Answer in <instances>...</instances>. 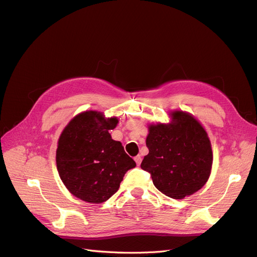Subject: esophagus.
I'll list each match as a JSON object with an SVG mask.
<instances>
[{
  "label": "esophagus",
  "instance_id": "1",
  "mask_svg": "<svg viewBox=\"0 0 257 257\" xmlns=\"http://www.w3.org/2000/svg\"><path fill=\"white\" fill-rule=\"evenodd\" d=\"M135 161H136V163H137L138 165H140L141 162H142V157H141L140 155L137 156V157H135Z\"/></svg>",
  "mask_w": 257,
  "mask_h": 257
}]
</instances>
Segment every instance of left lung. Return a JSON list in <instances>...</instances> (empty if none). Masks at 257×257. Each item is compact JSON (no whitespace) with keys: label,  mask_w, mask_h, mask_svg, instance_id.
Segmentation results:
<instances>
[{"label":"left lung","mask_w":257,"mask_h":257,"mask_svg":"<svg viewBox=\"0 0 257 257\" xmlns=\"http://www.w3.org/2000/svg\"><path fill=\"white\" fill-rule=\"evenodd\" d=\"M168 125L149 126V154L141 167L161 193L182 199L199 191L211 174L213 153L203 127L188 113L175 111Z\"/></svg>","instance_id":"left-lung-1"}]
</instances>
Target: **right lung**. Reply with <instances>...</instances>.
Instances as JSON below:
<instances>
[{
	"instance_id": "1",
	"label": "right lung",
	"mask_w": 257,
	"mask_h": 257,
	"mask_svg": "<svg viewBox=\"0 0 257 257\" xmlns=\"http://www.w3.org/2000/svg\"><path fill=\"white\" fill-rule=\"evenodd\" d=\"M117 118L104 119L96 111L75 116L64 128L56 151L57 169L66 188L83 201L101 203L115 194L136 162L109 130Z\"/></svg>"
}]
</instances>
